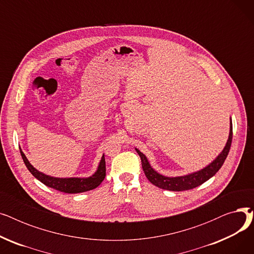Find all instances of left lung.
Masks as SVG:
<instances>
[{"instance_id": "1", "label": "left lung", "mask_w": 254, "mask_h": 254, "mask_svg": "<svg viewBox=\"0 0 254 254\" xmlns=\"http://www.w3.org/2000/svg\"><path fill=\"white\" fill-rule=\"evenodd\" d=\"M21 157L23 159V163L25 164L26 168L32 173V175L37 178L39 181H41L46 186H49L51 189H55L59 191L65 192V193H79L84 192L91 190H95L96 188L102 183L106 176V162H105V155L103 154L99 167L93 175L86 177V178H58V177H51L48 175L43 174L42 172H39L35 169L28 158L24 155L22 150L19 148Z\"/></svg>"}]
</instances>
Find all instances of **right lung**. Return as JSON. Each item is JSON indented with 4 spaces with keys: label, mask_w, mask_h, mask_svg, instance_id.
<instances>
[{
    "label": "right lung",
    "mask_w": 254,
    "mask_h": 254,
    "mask_svg": "<svg viewBox=\"0 0 254 254\" xmlns=\"http://www.w3.org/2000/svg\"><path fill=\"white\" fill-rule=\"evenodd\" d=\"M233 139V124L231 120V128H230V135L228 142H226L223 150L220 152V154L213 161L210 165L205 167L204 169L199 170L197 172L191 173L189 175L184 176H178V177H167L162 174H159L153 168L150 166L147 157H146L139 149L136 148V151L141 157L142 162V168L145 173L147 179L157 188L162 190H172V191H183V190H189L197 188L207 180H209L211 177L214 176L218 170L223 165L226 156H228L231 148Z\"/></svg>",
    "instance_id": "obj_1"
}]
</instances>
